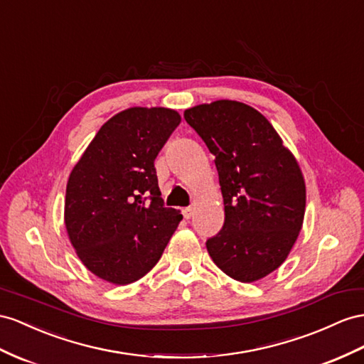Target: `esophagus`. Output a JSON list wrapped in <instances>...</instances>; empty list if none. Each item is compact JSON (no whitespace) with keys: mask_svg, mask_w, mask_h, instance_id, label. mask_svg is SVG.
Listing matches in <instances>:
<instances>
[{"mask_svg":"<svg viewBox=\"0 0 364 364\" xmlns=\"http://www.w3.org/2000/svg\"><path fill=\"white\" fill-rule=\"evenodd\" d=\"M183 215L186 220H189L193 215V208H184L183 209Z\"/></svg>","mask_w":364,"mask_h":364,"instance_id":"1","label":"esophagus"}]
</instances>
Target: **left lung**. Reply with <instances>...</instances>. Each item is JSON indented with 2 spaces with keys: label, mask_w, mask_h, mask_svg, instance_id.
<instances>
[{
  "label": "left lung",
  "mask_w": 364,
  "mask_h": 364,
  "mask_svg": "<svg viewBox=\"0 0 364 364\" xmlns=\"http://www.w3.org/2000/svg\"><path fill=\"white\" fill-rule=\"evenodd\" d=\"M184 118L213 155L225 201V225L208 240V252L230 278L258 282L284 263L301 230L300 164L267 118L245 102L198 105Z\"/></svg>",
  "instance_id": "8db88e82"
}]
</instances>
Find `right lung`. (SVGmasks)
Instances as JSON below:
<instances>
[{
    "mask_svg": "<svg viewBox=\"0 0 364 364\" xmlns=\"http://www.w3.org/2000/svg\"><path fill=\"white\" fill-rule=\"evenodd\" d=\"M181 117L167 107H129L107 119L69 175L64 225L81 263L124 286L161 258L183 220L163 206L154 161Z\"/></svg>",
    "mask_w": 364,
    "mask_h": 364,
    "instance_id": "add662e5",
    "label": "right lung"
}]
</instances>
